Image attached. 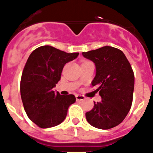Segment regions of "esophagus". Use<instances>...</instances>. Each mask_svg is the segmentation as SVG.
<instances>
[{"mask_svg": "<svg viewBox=\"0 0 153 153\" xmlns=\"http://www.w3.org/2000/svg\"><path fill=\"white\" fill-rule=\"evenodd\" d=\"M76 100H78V101H81V100H84L85 99V97L84 96H82V95H76Z\"/></svg>", "mask_w": 153, "mask_h": 153, "instance_id": "obj_1", "label": "esophagus"}]
</instances>
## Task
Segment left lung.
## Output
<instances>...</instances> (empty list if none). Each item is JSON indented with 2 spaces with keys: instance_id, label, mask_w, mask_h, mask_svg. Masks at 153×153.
Here are the masks:
<instances>
[{
  "instance_id": "8db88e82",
  "label": "left lung",
  "mask_w": 153,
  "mask_h": 153,
  "mask_svg": "<svg viewBox=\"0 0 153 153\" xmlns=\"http://www.w3.org/2000/svg\"><path fill=\"white\" fill-rule=\"evenodd\" d=\"M82 55L96 66L92 86H97L102 98L94 102L86 112V119L93 127L107 130L122 123L131 109L134 88V75L131 64L122 51L105 46Z\"/></svg>"
}]
</instances>
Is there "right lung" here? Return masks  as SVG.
<instances>
[{
	"label": "right lung",
	"instance_id": "add662e5",
	"mask_svg": "<svg viewBox=\"0 0 153 153\" xmlns=\"http://www.w3.org/2000/svg\"><path fill=\"white\" fill-rule=\"evenodd\" d=\"M78 54L68 53L49 45L39 47L30 54L21 78V98L29 119L40 128L62 123L69 105L75 102L74 95H60L53 88L60 80L65 64Z\"/></svg>",
	"mask_w": 153,
	"mask_h": 153
}]
</instances>
